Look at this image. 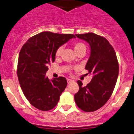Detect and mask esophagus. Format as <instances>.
Here are the masks:
<instances>
[{
	"instance_id": "esophagus-1",
	"label": "esophagus",
	"mask_w": 134,
	"mask_h": 134,
	"mask_svg": "<svg viewBox=\"0 0 134 134\" xmlns=\"http://www.w3.org/2000/svg\"><path fill=\"white\" fill-rule=\"evenodd\" d=\"M67 83H71V82H74V80H71V79H67Z\"/></svg>"
}]
</instances>
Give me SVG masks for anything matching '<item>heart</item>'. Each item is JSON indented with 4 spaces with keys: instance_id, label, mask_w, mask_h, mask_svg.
Masks as SVG:
<instances>
[{
    "instance_id": "obj_1",
    "label": "heart",
    "mask_w": 134,
    "mask_h": 134,
    "mask_svg": "<svg viewBox=\"0 0 134 134\" xmlns=\"http://www.w3.org/2000/svg\"><path fill=\"white\" fill-rule=\"evenodd\" d=\"M74 50H75L76 53H78L80 51H82V50H86V47L83 43H75V45H74ZM62 51H63V48L62 47H59L58 48V50L56 51V56H59L62 54Z\"/></svg>"
}]
</instances>
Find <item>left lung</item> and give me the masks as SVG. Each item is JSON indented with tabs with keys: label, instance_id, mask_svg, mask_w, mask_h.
Here are the masks:
<instances>
[{
	"label": "left lung",
	"instance_id": "obj_1",
	"mask_svg": "<svg viewBox=\"0 0 134 134\" xmlns=\"http://www.w3.org/2000/svg\"><path fill=\"white\" fill-rule=\"evenodd\" d=\"M90 47V56L85 69L92 75L91 81L86 86L77 81L79 91L75 100L79 108L86 112L94 111L110 98L119 75V63L113 47L105 37L94 33L76 34Z\"/></svg>",
	"mask_w": 134,
	"mask_h": 134
}]
</instances>
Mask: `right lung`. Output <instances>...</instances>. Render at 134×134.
<instances>
[{"label":"right lung","mask_w":134,"mask_h":134,"mask_svg":"<svg viewBox=\"0 0 134 134\" xmlns=\"http://www.w3.org/2000/svg\"><path fill=\"white\" fill-rule=\"evenodd\" d=\"M75 37L73 34L43 32L30 37L23 46L17 64L19 82L26 98L37 109L51 110L58 102L67 80L62 76L48 79L46 76L47 66L55 61L58 48Z\"/></svg>","instance_id":"add662e5"}]
</instances>
